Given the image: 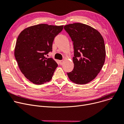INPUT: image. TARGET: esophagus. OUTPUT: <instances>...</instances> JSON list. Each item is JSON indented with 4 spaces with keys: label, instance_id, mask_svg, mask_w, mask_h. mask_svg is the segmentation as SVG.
Returning a JSON list of instances; mask_svg holds the SVG:
<instances>
[{
    "label": "esophagus",
    "instance_id": "34e87169",
    "mask_svg": "<svg viewBox=\"0 0 124 124\" xmlns=\"http://www.w3.org/2000/svg\"><path fill=\"white\" fill-rule=\"evenodd\" d=\"M59 62H60V64L61 65H62L63 64V60H60L59 61Z\"/></svg>",
    "mask_w": 124,
    "mask_h": 124
}]
</instances>
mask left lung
<instances>
[{"label":"left lung","mask_w":124,"mask_h":124,"mask_svg":"<svg viewBox=\"0 0 124 124\" xmlns=\"http://www.w3.org/2000/svg\"><path fill=\"white\" fill-rule=\"evenodd\" d=\"M72 40L74 49L73 69L67 72L70 80L83 85L92 81L100 72L105 59V47L99 32L84 24L64 26Z\"/></svg>","instance_id":"8db88e82"}]
</instances>
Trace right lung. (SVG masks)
Returning <instances> with one entry per match:
<instances>
[{"mask_svg": "<svg viewBox=\"0 0 124 124\" xmlns=\"http://www.w3.org/2000/svg\"><path fill=\"white\" fill-rule=\"evenodd\" d=\"M63 28V25L41 24L25 29L19 34L15 57L20 70L31 82L41 85L52 79L58 64L45 55L52 52L54 40Z\"/></svg>", "mask_w": 124, "mask_h": 124, "instance_id": "right-lung-1", "label": "right lung"}]
</instances>
